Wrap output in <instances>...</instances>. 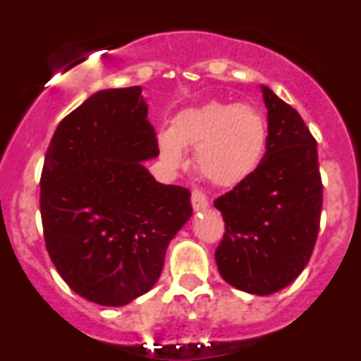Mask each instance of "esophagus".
I'll use <instances>...</instances> for the list:
<instances>
[{
  "label": "esophagus",
  "instance_id": "obj_1",
  "mask_svg": "<svg viewBox=\"0 0 361 361\" xmlns=\"http://www.w3.org/2000/svg\"><path fill=\"white\" fill-rule=\"evenodd\" d=\"M208 204H209L208 195H206V193H204L200 188H193V190H191V206H193V209H195V212H200V209L208 208Z\"/></svg>",
  "mask_w": 361,
  "mask_h": 361
}]
</instances>
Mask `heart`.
Masks as SVG:
<instances>
[{"instance_id": "b5f03b06", "label": "heart", "mask_w": 361, "mask_h": 361, "mask_svg": "<svg viewBox=\"0 0 361 361\" xmlns=\"http://www.w3.org/2000/svg\"><path fill=\"white\" fill-rule=\"evenodd\" d=\"M262 116L245 104L208 103L180 111L171 132L159 135L161 155L170 166L184 164L183 146L197 148V168L219 186H233L255 171L266 148Z\"/></svg>"}]
</instances>
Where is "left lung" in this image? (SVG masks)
<instances>
[{
  "mask_svg": "<svg viewBox=\"0 0 361 361\" xmlns=\"http://www.w3.org/2000/svg\"><path fill=\"white\" fill-rule=\"evenodd\" d=\"M267 106L264 159L215 200L226 233L215 251L229 286L273 295L304 271L320 229L324 184L317 139L295 108L262 86Z\"/></svg>",
  "mask_w": 361,
  "mask_h": 361,
  "instance_id": "1",
  "label": "left lung"
}]
</instances>
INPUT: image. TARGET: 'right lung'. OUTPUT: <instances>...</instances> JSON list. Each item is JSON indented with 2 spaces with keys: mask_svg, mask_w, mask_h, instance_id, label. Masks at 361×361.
<instances>
[{
  "mask_svg": "<svg viewBox=\"0 0 361 361\" xmlns=\"http://www.w3.org/2000/svg\"><path fill=\"white\" fill-rule=\"evenodd\" d=\"M141 86L101 90L59 123L39 208L50 260L73 293L119 307L155 286L166 247L191 216L190 190L142 161L159 153Z\"/></svg>",
  "mask_w": 361,
  "mask_h": 361,
  "instance_id": "right-lung-1",
  "label": "right lung"
}]
</instances>
